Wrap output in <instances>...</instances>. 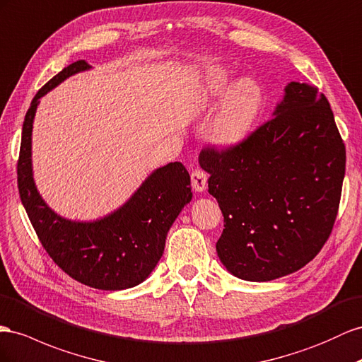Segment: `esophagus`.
Masks as SVG:
<instances>
[{
  "mask_svg": "<svg viewBox=\"0 0 362 362\" xmlns=\"http://www.w3.org/2000/svg\"><path fill=\"white\" fill-rule=\"evenodd\" d=\"M190 180H192V187L194 189V192H204L207 189L209 175L202 169H194L190 175Z\"/></svg>",
  "mask_w": 362,
  "mask_h": 362,
  "instance_id": "esophagus-1",
  "label": "esophagus"
}]
</instances>
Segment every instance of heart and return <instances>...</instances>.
Instances as JSON below:
<instances>
[{"mask_svg": "<svg viewBox=\"0 0 362 362\" xmlns=\"http://www.w3.org/2000/svg\"><path fill=\"white\" fill-rule=\"evenodd\" d=\"M233 79L222 68H213L199 88V105L211 110L230 90ZM265 95L257 81L242 79L231 88L227 99L211 124V139L219 146H234L242 141L257 122Z\"/></svg>", "mask_w": 362, "mask_h": 362, "instance_id": "obj_1", "label": "heart"}]
</instances>
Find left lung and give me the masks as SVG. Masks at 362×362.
<instances>
[{"label": "left lung", "mask_w": 362, "mask_h": 362, "mask_svg": "<svg viewBox=\"0 0 362 362\" xmlns=\"http://www.w3.org/2000/svg\"><path fill=\"white\" fill-rule=\"evenodd\" d=\"M223 214L216 242L233 276L269 281L296 272L329 239L346 172V146L325 94L291 82L274 117L234 146L199 153Z\"/></svg>", "instance_id": "1"}]
</instances>
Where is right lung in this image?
<instances>
[{
    "label": "right lung",
    "mask_w": 362,
    "mask_h": 362,
    "mask_svg": "<svg viewBox=\"0 0 362 362\" xmlns=\"http://www.w3.org/2000/svg\"><path fill=\"white\" fill-rule=\"evenodd\" d=\"M77 61L65 66L33 97L18 158V190L39 242L65 274L86 286L119 291L136 286L157 267L168 231L192 199L190 175L181 163L155 170L122 209L95 222H71L47 207L32 175V128L39 99L66 77L88 70Z\"/></svg>",
    "instance_id": "right-lung-1"
}]
</instances>
